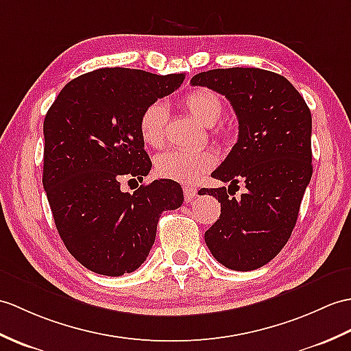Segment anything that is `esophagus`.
I'll return each mask as SVG.
<instances>
[{
  "label": "esophagus",
  "mask_w": 351,
  "mask_h": 351,
  "mask_svg": "<svg viewBox=\"0 0 351 351\" xmlns=\"http://www.w3.org/2000/svg\"><path fill=\"white\" fill-rule=\"evenodd\" d=\"M184 195H185V200L186 202H191L195 195H197V189L191 185H185L184 186Z\"/></svg>",
  "instance_id": "obj_1"
}]
</instances>
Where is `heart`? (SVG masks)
<instances>
[{"label": "heart", "instance_id": "b5f03b06", "mask_svg": "<svg viewBox=\"0 0 351 351\" xmlns=\"http://www.w3.org/2000/svg\"><path fill=\"white\" fill-rule=\"evenodd\" d=\"M182 104L205 127L215 125L221 119L224 112V104L219 95L206 88H197L186 93L182 99ZM167 121L169 112L165 103L157 100L146 106L141 119H138L141 137L146 146H151V148L162 146L166 141ZM224 134V130H217V136ZM214 156L208 151L175 149L158 154L154 161V169L162 179L190 184L200 175L208 172L214 166Z\"/></svg>", "mask_w": 351, "mask_h": 351}]
</instances>
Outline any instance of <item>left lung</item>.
I'll return each mask as SVG.
<instances>
[{
	"label": "left lung",
	"mask_w": 351,
	"mask_h": 351,
	"mask_svg": "<svg viewBox=\"0 0 351 351\" xmlns=\"http://www.w3.org/2000/svg\"><path fill=\"white\" fill-rule=\"evenodd\" d=\"M193 86L224 95L238 117L239 134L213 178L229 189H203L221 203L205 232L213 256L232 271H254L278 254L295 229L313 175L311 112L289 80L262 69H215L199 73ZM239 182L247 191L228 197Z\"/></svg>",
	"instance_id": "8db88e82"
}]
</instances>
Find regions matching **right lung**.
I'll use <instances>...</instances> for the list:
<instances>
[{"label": "right lung", "mask_w": 351, "mask_h": 351, "mask_svg": "<svg viewBox=\"0 0 351 351\" xmlns=\"http://www.w3.org/2000/svg\"><path fill=\"white\" fill-rule=\"evenodd\" d=\"M184 77L99 69L65 85L46 113L43 186L64 245L89 271H136L154 245L162 210L182 205L181 185L169 179L132 194L121 191V182H142L149 173L138 119Z\"/></svg>", "instance_id": "add662e5"}]
</instances>
